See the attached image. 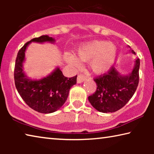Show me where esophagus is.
I'll return each instance as SVG.
<instances>
[{
    "instance_id": "34e87169",
    "label": "esophagus",
    "mask_w": 154,
    "mask_h": 154,
    "mask_svg": "<svg viewBox=\"0 0 154 154\" xmlns=\"http://www.w3.org/2000/svg\"><path fill=\"white\" fill-rule=\"evenodd\" d=\"M85 79H86V77H85L84 75H83V74H79L77 76V83H82L83 82H84V81L85 80Z\"/></svg>"
}]
</instances>
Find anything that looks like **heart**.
Wrapping results in <instances>:
<instances>
[{"instance_id": "1", "label": "heart", "mask_w": 154, "mask_h": 154, "mask_svg": "<svg viewBox=\"0 0 154 154\" xmlns=\"http://www.w3.org/2000/svg\"><path fill=\"white\" fill-rule=\"evenodd\" d=\"M117 49L113 43L103 41H93L83 43L78 47L76 55L80 60L89 61L91 69L97 74L103 73L111 66L116 59ZM68 62L74 66H79L80 62L76 57L68 54Z\"/></svg>"}]
</instances>
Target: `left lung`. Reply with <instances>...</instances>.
Listing matches in <instances>:
<instances>
[{"instance_id":"left-lung-1","label":"left lung","mask_w":154,"mask_h":154,"mask_svg":"<svg viewBox=\"0 0 154 154\" xmlns=\"http://www.w3.org/2000/svg\"><path fill=\"white\" fill-rule=\"evenodd\" d=\"M139 66L140 60L137 58L132 71L126 76L120 75L112 66L105 73L95 77L96 90L88 96L93 107L102 113H113L126 105L139 85Z\"/></svg>"}]
</instances>
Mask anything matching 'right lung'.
I'll use <instances>...</instances> for the list:
<instances>
[{
	"label": "right lung",
	"instance_id": "right-lung-1",
	"mask_svg": "<svg viewBox=\"0 0 154 154\" xmlns=\"http://www.w3.org/2000/svg\"><path fill=\"white\" fill-rule=\"evenodd\" d=\"M46 41L54 42V39L51 36L43 35L25 43L18 51L14 68L15 85L18 93L30 108L41 113H53L64 105L71 88L76 84L77 77H64L59 68L40 80H31L26 76L22 64L27 46L31 42Z\"/></svg>",
	"mask_w": 154,
	"mask_h": 154
}]
</instances>
